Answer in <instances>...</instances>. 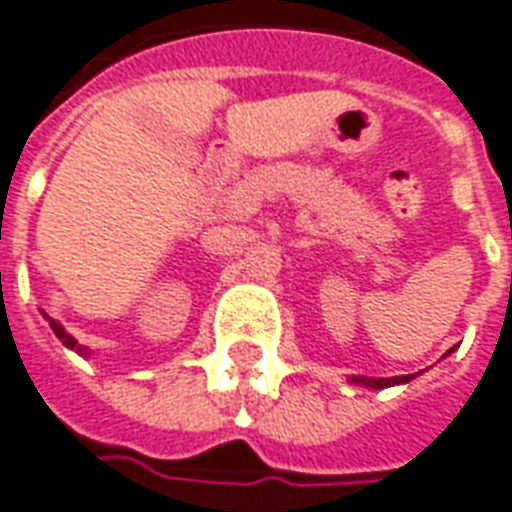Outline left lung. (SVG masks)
I'll use <instances>...</instances> for the list:
<instances>
[{"label": "left lung", "instance_id": "8db88e82", "mask_svg": "<svg viewBox=\"0 0 512 512\" xmlns=\"http://www.w3.org/2000/svg\"><path fill=\"white\" fill-rule=\"evenodd\" d=\"M412 377H415V374H412ZM412 377L410 374H407V377H352L350 382L363 385V388H377V391H382V388H391V385H404V382H410Z\"/></svg>", "mask_w": 512, "mask_h": 512}]
</instances>
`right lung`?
<instances>
[{"label":"right lung","mask_w":512,"mask_h":512,"mask_svg":"<svg viewBox=\"0 0 512 512\" xmlns=\"http://www.w3.org/2000/svg\"><path fill=\"white\" fill-rule=\"evenodd\" d=\"M48 323H51V328H54V333H56V336H59V339H62V344H64V347H67V350H75V352H78V355H83V358H89V355H92V350H86V347H81V344L75 342L70 333L64 331L62 323H56V320H51V317H48Z\"/></svg>","instance_id":"add662e5"}]
</instances>
